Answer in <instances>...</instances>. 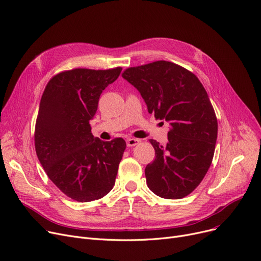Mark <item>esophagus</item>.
Returning a JSON list of instances; mask_svg holds the SVG:
<instances>
[{
	"label": "esophagus",
	"mask_w": 261,
	"mask_h": 261,
	"mask_svg": "<svg viewBox=\"0 0 261 261\" xmlns=\"http://www.w3.org/2000/svg\"><path fill=\"white\" fill-rule=\"evenodd\" d=\"M141 141L138 140V139H128L127 140V146L128 147H133L135 145H138Z\"/></svg>",
	"instance_id": "34e87169"
}]
</instances>
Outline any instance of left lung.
<instances>
[{"label":"left lung","mask_w":261,"mask_h":261,"mask_svg":"<svg viewBox=\"0 0 261 261\" xmlns=\"http://www.w3.org/2000/svg\"><path fill=\"white\" fill-rule=\"evenodd\" d=\"M122 77L139 90L150 114L169 123L165 145L150 140L155 159L145 168L147 186L162 198L189 195L207 174L218 138L206 89L195 74L165 61L128 68Z\"/></svg>","instance_id":"obj_1"}]
</instances>
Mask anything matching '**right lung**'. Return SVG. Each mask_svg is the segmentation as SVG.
<instances>
[{"instance_id":"right-lung-1","label":"right lung","mask_w":261,"mask_h":261,"mask_svg":"<svg viewBox=\"0 0 261 261\" xmlns=\"http://www.w3.org/2000/svg\"><path fill=\"white\" fill-rule=\"evenodd\" d=\"M122 68L77 69L53 76L42 94L35 128L38 160L64 194L86 202L113 189L126 142H103L90 132L100 95Z\"/></svg>"}]
</instances>
